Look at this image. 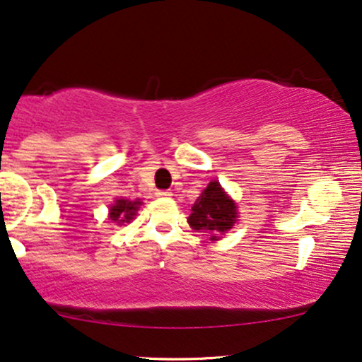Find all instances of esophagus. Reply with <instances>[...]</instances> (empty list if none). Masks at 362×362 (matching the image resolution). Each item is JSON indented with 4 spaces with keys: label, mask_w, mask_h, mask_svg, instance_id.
<instances>
[{
    "label": "esophagus",
    "mask_w": 362,
    "mask_h": 362,
    "mask_svg": "<svg viewBox=\"0 0 362 362\" xmlns=\"http://www.w3.org/2000/svg\"><path fill=\"white\" fill-rule=\"evenodd\" d=\"M157 197H172V192L170 190H158Z\"/></svg>",
    "instance_id": "obj_1"
}]
</instances>
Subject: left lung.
<instances>
[{"mask_svg":"<svg viewBox=\"0 0 362 362\" xmlns=\"http://www.w3.org/2000/svg\"><path fill=\"white\" fill-rule=\"evenodd\" d=\"M234 200L222 190L218 182H210L195 204L192 205L189 223L195 230H207L215 239L217 234H223L235 223L237 210Z\"/></svg>","mask_w":362,"mask_h":362,"instance_id":"obj_1","label":"left lung"}]
</instances>
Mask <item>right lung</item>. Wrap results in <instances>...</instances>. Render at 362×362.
I'll list each match as a JSON object with an SVG mask.
<instances>
[{"instance_id":"1","label":"right lung","mask_w":362,"mask_h":362,"mask_svg":"<svg viewBox=\"0 0 362 362\" xmlns=\"http://www.w3.org/2000/svg\"><path fill=\"white\" fill-rule=\"evenodd\" d=\"M140 205H141L140 200H135V202H132V200H123V199L117 200V202L112 205V209H110V218H112L115 223L130 222Z\"/></svg>"}]
</instances>
